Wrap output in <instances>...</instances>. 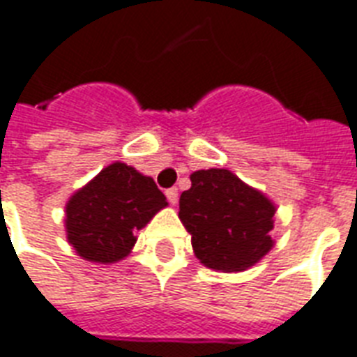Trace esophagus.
Returning <instances> with one entry per match:
<instances>
[{"mask_svg":"<svg viewBox=\"0 0 357 357\" xmlns=\"http://www.w3.org/2000/svg\"><path fill=\"white\" fill-rule=\"evenodd\" d=\"M165 195H167L168 202L170 204L178 202V189H176V187H170V189H167V192H165Z\"/></svg>","mask_w":357,"mask_h":357,"instance_id":"esophagus-1","label":"esophagus"}]
</instances>
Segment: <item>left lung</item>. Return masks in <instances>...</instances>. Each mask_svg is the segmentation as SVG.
I'll return each mask as SVG.
<instances>
[{
    "label": "left lung",
    "instance_id": "1",
    "mask_svg": "<svg viewBox=\"0 0 357 357\" xmlns=\"http://www.w3.org/2000/svg\"><path fill=\"white\" fill-rule=\"evenodd\" d=\"M275 206L225 168L190 174L179 197V219L195 255L219 271H243L273 247Z\"/></svg>",
    "mask_w": 357,
    "mask_h": 357
}]
</instances>
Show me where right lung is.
<instances>
[{
    "mask_svg": "<svg viewBox=\"0 0 357 357\" xmlns=\"http://www.w3.org/2000/svg\"><path fill=\"white\" fill-rule=\"evenodd\" d=\"M167 206L151 178L114 162L67 202V239L89 262L112 264L132 249L135 232Z\"/></svg>",
    "mask_w": 357,
    "mask_h": 357,
    "instance_id": "add662e5",
    "label": "right lung"
}]
</instances>
